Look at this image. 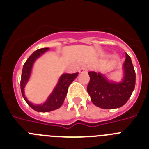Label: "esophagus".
<instances>
[{"instance_id": "esophagus-1", "label": "esophagus", "mask_w": 149, "mask_h": 149, "mask_svg": "<svg viewBox=\"0 0 149 149\" xmlns=\"http://www.w3.org/2000/svg\"><path fill=\"white\" fill-rule=\"evenodd\" d=\"M88 72V67L86 66V65L81 67V68H80V70H79V72H80V73H86V72Z\"/></svg>"}]
</instances>
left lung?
I'll return each mask as SVG.
<instances>
[{"label": "left lung", "mask_w": 149, "mask_h": 149, "mask_svg": "<svg viewBox=\"0 0 149 149\" xmlns=\"http://www.w3.org/2000/svg\"><path fill=\"white\" fill-rule=\"evenodd\" d=\"M123 68L125 75L120 83L110 82L101 74L89 72L90 80L87 92L95 106L102 109H116L128 101L135 87L136 73L131 57L127 54Z\"/></svg>", "instance_id": "8db88e82"}]
</instances>
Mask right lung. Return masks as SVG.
I'll list each match as a JSON object with an SVG mask.
<instances>
[{
  "label": "right lung",
  "instance_id": "1",
  "mask_svg": "<svg viewBox=\"0 0 149 149\" xmlns=\"http://www.w3.org/2000/svg\"><path fill=\"white\" fill-rule=\"evenodd\" d=\"M48 49H49L48 48H40V49L34 51L33 53L29 56V58L24 64L22 77H21V90H22V94L24 99L25 100L27 104L34 110L37 112H43V113L52 111V110L60 108L64 102V100L67 95V92H68V86L78 75L77 72L74 74H63L60 77L58 84L56 86L55 89H54L53 93L50 95L47 101L43 104L35 105L30 103L24 94V89L29 80L33 65L35 60L39 58L41 55H42Z\"/></svg>",
  "mask_w": 149,
  "mask_h": 149
}]
</instances>
